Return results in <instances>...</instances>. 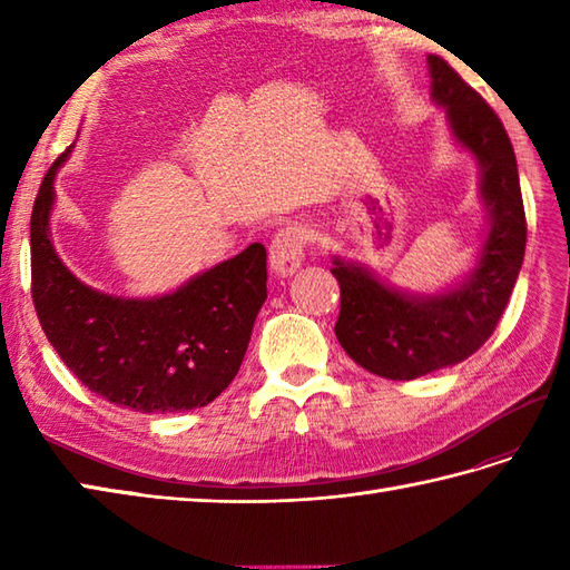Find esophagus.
<instances>
[{"instance_id":"obj_1","label":"esophagus","mask_w":570,"mask_h":570,"mask_svg":"<svg viewBox=\"0 0 570 570\" xmlns=\"http://www.w3.org/2000/svg\"><path fill=\"white\" fill-rule=\"evenodd\" d=\"M306 245H308L306 227L286 225V227L278 229V233L272 237V245H269L272 269L278 276H292L301 266V262H304Z\"/></svg>"}]
</instances>
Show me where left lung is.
Segmentation results:
<instances>
[{"label": "left lung", "mask_w": 570, "mask_h": 570, "mask_svg": "<svg viewBox=\"0 0 570 570\" xmlns=\"http://www.w3.org/2000/svg\"><path fill=\"white\" fill-rule=\"evenodd\" d=\"M433 100L445 105L455 139L478 156L490 235L478 269L453 292L409 298L365 269L335 259L341 316L335 337L360 367L386 380H416L463 362L488 343L510 304L527 247L517 159L504 125L441 56H429Z\"/></svg>", "instance_id": "left-lung-1"}]
</instances>
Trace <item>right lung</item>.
Segmentation results:
<instances>
[{
  "label": "right lung",
  "instance_id": "right-lung-1",
  "mask_svg": "<svg viewBox=\"0 0 570 570\" xmlns=\"http://www.w3.org/2000/svg\"><path fill=\"white\" fill-rule=\"evenodd\" d=\"M70 149L48 168L31 210V298L48 343L110 404L139 414L210 404L235 380L266 301L264 245L254 242L161 298L95 292L66 269L48 235L53 176Z\"/></svg>",
  "mask_w": 570,
  "mask_h": 570
}]
</instances>
